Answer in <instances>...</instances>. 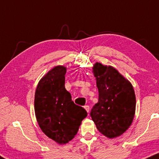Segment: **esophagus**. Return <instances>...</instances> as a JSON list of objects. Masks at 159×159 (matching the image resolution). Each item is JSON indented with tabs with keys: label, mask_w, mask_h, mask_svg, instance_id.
Returning a JSON list of instances; mask_svg holds the SVG:
<instances>
[{
	"label": "esophagus",
	"mask_w": 159,
	"mask_h": 159,
	"mask_svg": "<svg viewBox=\"0 0 159 159\" xmlns=\"http://www.w3.org/2000/svg\"><path fill=\"white\" fill-rule=\"evenodd\" d=\"M84 108H85V110H86L87 113H89V106H88V105H85V106L84 107Z\"/></svg>",
	"instance_id": "obj_1"
}]
</instances>
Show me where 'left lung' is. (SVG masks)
Listing matches in <instances>:
<instances>
[{
  "label": "left lung",
  "mask_w": 159,
  "mask_h": 159,
  "mask_svg": "<svg viewBox=\"0 0 159 159\" xmlns=\"http://www.w3.org/2000/svg\"><path fill=\"white\" fill-rule=\"evenodd\" d=\"M98 89V102L91 110L96 128L108 138L127 131L133 122L136 97L128 80L112 66L96 62L92 67Z\"/></svg>",
  "instance_id": "obj_1"
}]
</instances>
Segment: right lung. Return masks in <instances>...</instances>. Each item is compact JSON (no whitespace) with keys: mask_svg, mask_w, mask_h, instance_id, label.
I'll return each mask as SVG.
<instances>
[{"mask_svg":"<svg viewBox=\"0 0 159 159\" xmlns=\"http://www.w3.org/2000/svg\"><path fill=\"white\" fill-rule=\"evenodd\" d=\"M65 66L52 68L41 78L34 96V111L40 129L58 144H66L77 134L87 112L71 99L65 86Z\"/></svg>","mask_w":159,"mask_h":159,"instance_id":"1","label":"right lung"}]
</instances>
